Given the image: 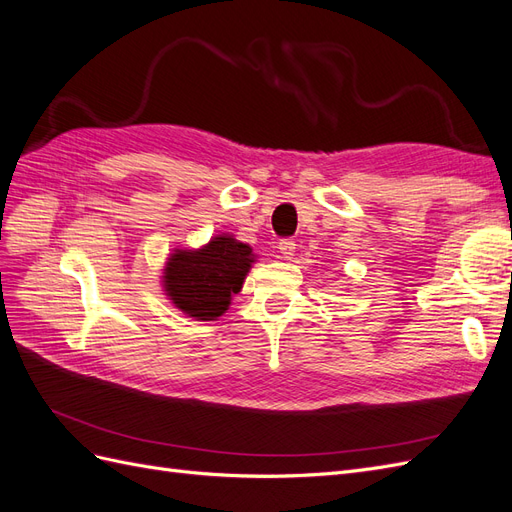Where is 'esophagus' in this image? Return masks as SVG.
Returning a JSON list of instances; mask_svg holds the SVG:
<instances>
[{"label":"esophagus","instance_id":"obj_1","mask_svg":"<svg viewBox=\"0 0 512 512\" xmlns=\"http://www.w3.org/2000/svg\"><path fill=\"white\" fill-rule=\"evenodd\" d=\"M295 246H298V244H295V242L289 240V238H285V240L278 242V251H280V255H283V259H293Z\"/></svg>","mask_w":512,"mask_h":512}]
</instances>
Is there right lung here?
Segmentation results:
<instances>
[{"label": "right lung", "instance_id": "right-lung-1", "mask_svg": "<svg viewBox=\"0 0 512 512\" xmlns=\"http://www.w3.org/2000/svg\"><path fill=\"white\" fill-rule=\"evenodd\" d=\"M255 263L249 244L234 236H214L202 249H176L163 270V291L195 321H217L242 289Z\"/></svg>", "mask_w": 512, "mask_h": 512}]
</instances>
